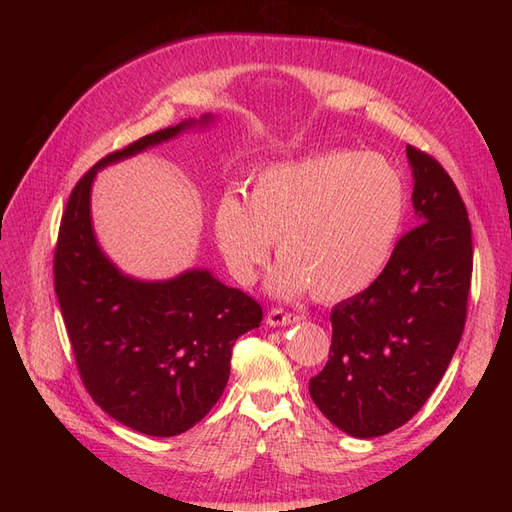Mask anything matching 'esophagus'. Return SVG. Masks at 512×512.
<instances>
[{
  "mask_svg": "<svg viewBox=\"0 0 512 512\" xmlns=\"http://www.w3.org/2000/svg\"><path fill=\"white\" fill-rule=\"evenodd\" d=\"M299 320H301V316L288 314V312H284V309H271V312L267 314V324H269V327H286V324L299 322Z\"/></svg>",
  "mask_w": 512,
  "mask_h": 512,
  "instance_id": "1",
  "label": "esophagus"
}]
</instances>
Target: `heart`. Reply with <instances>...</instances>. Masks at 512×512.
<instances>
[{
    "instance_id": "b5f03b06",
    "label": "heart",
    "mask_w": 512,
    "mask_h": 512,
    "mask_svg": "<svg viewBox=\"0 0 512 512\" xmlns=\"http://www.w3.org/2000/svg\"><path fill=\"white\" fill-rule=\"evenodd\" d=\"M406 215V183L378 153L327 151L260 168L243 198L226 192L213 235L241 282H252L275 239L269 292L312 288L333 301L365 290L389 262Z\"/></svg>"
}]
</instances>
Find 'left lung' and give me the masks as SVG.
<instances>
[{"instance_id":"8db88e82","label":"left lung","mask_w":512,"mask_h":512,"mask_svg":"<svg viewBox=\"0 0 512 512\" xmlns=\"http://www.w3.org/2000/svg\"><path fill=\"white\" fill-rule=\"evenodd\" d=\"M418 226L376 282L331 312L329 361L309 395L352 438H378L423 408L459 346L472 280L466 205L440 162L408 145Z\"/></svg>"}]
</instances>
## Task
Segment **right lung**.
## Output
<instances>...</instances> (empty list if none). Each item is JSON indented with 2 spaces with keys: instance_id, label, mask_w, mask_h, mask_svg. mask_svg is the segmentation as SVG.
Listing matches in <instances>:
<instances>
[{
  "instance_id": "add662e5",
  "label": "right lung",
  "mask_w": 512,
  "mask_h": 512,
  "mask_svg": "<svg viewBox=\"0 0 512 512\" xmlns=\"http://www.w3.org/2000/svg\"><path fill=\"white\" fill-rule=\"evenodd\" d=\"M211 123V113L185 119L102 158L61 218L55 292L83 384L108 416L145 436H179L203 421L224 393L232 346L260 327L262 307L209 269L153 282L123 273L96 239L91 188L104 166Z\"/></svg>"
}]
</instances>
